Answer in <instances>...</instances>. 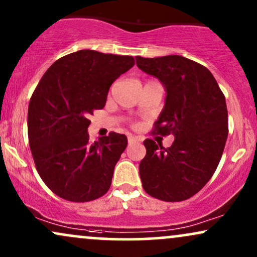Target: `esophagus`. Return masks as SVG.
<instances>
[{
  "label": "esophagus",
  "mask_w": 257,
  "mask_h": 257,
  "mask_svg": "<svg viewBox=\"0 0 257 257\" xmlns=\"http://www.w3.org/2000/svg\"><path fill=\"white\" fill-rule=\"evenodd\" d=\"M127 141H128V144H134V143H136V142L140 141V138L136 137V136H128Z\"/></svg>",
  "instance_id": "34e87169"
}]
</instances>
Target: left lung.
Listing matches in <instances>:
<instances>
[{"label": "left lung", "mask_w": 257, "mask_h": 257, "mask_svg": "<svg viewBox=\"0 0 257 257\" xmlns=\"http://www.w3.org/2000/svg\"><path fill=\"white\" fill-rule=\"evenodd\" d=\"M136 61L167 93L153 134L174 136L170 148L143 142L142 185L158 200H188L212 178L222 156L228 135L225 96L209 69L186 57L137 56Z\"/></svg>", "instance_id": "left-lung-1"}]
</instances>
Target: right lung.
<instances>
[{
	"label": "right lung",
	"mask_w": 257,
	"mask_h": 257,
	"mask_svg": "<svg viewBox=\"0 0 257 257\" xmlns=\"http://www.w3.org/2000/svg\"><path fill=\"white\" fill-rule=\"evenodd\" d=\"M134 65L132 56L75 51L54 62L33 91L27 113L33 161L63 200L89 202L109 190L127 138L110 132L92 143L89 116L104 107L113 81Z\"/></svg>",
	"instance_id": "right-lung-1"
}]
</instances>
